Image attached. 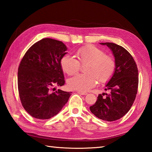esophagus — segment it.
Returning <instances> with one entry per match:
<instances>
[{
	"label": "esophagus",
	"instance_id": "esophagus-1",
	"mask_svg": "<svg viewBox=\"0 0 152 152\" xmlns=\"http://www.w3.org/2000/svg\"><path fill=\"white\" fill-rule=\"evenodd\" d=\"M79 94H81V95H86L87 93L86 92H80V91H78L77 92Z\"/></svg>",
	"mask_w": 152,
	"mask_h": 152
}]
</instances>
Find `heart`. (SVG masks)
<instances>
[{"instance_id":"1","label":"heart","mask_w":152,"mask_h":152,"mask_svg":"<svg viewBox=\"0 0 152 152\" xmlns=\"http://www.w3.org/2000/svg\"><path fill=\"white\" fill-rule=\"evenodd\" d=\"M77 60L69 55L61 58L60 66L68 75H73L79 71L81 65H86V74H77L68 80L71 89L86 92L96 85L97 79L101 83L109 80L115 72V63L110 56L93 45L83 47L76 53Z\"/></svg>"}]
</instances>
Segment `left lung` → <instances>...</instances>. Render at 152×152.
Here are the masks:
<instances>
[{"label": "left lung", "mask_w": 152, "mask_h": 152, "mask_svg": "<svg viewBox=\"0 0 152 152\" xmlns=\"http://www.w3.org/2000/svg\"><path fill=\"white\" fill-rule=\"evenodd\" d=\"M107 45L115 58V72L106 84L110 93L99 94L91 113L106 121H114L127 113L134 102L138 88V70L132 56L122 46L113 43H101Z\"/></svg>", "instance_id": "left-lung-1"}]
</instances>
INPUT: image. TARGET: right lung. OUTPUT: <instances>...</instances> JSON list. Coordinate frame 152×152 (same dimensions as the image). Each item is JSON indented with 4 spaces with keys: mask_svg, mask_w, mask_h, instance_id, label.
<instances>
[{
    "mask_svg": "<svg viewBox=\"0 0 152 152\" xmlns=\"http://www.w3.org/2000/svg\"><path fill=\"white\" fill-rule=\"evenodd\" d=\"M68 50L60 41L45 38L25 53L18 68V90L25 110L33 117L48 119L64 107L72 92L52 87L65 83L61 58ZM55 89V88H53Z\"/></svg>",
    "mask_w": 152,
    "mask_h": 152,
    "instance_id": "add662e5",
    "label": "right lung"
}]
</instances>
